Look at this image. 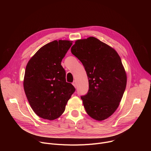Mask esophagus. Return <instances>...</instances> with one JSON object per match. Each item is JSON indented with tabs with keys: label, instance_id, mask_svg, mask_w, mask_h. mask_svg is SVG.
<instances>
[{
	"label": "esophagus",
	"instance_id": "1",
	"mask_svg": "<svg viewBox=\"0 0 151 151\" xmlns=\"http://www.w3.org/2000/svg\"><path fill=\"white\" fill-rule=\"evenodd\" d=\"M72 85L74 86V87L76 88V82L74 81L73 82H72Z\"/></svg>",
	"mask_w": 151,
	"mask_h": 151
}]
</instances>
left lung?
<instances>
[{
	"label": "left lung",
	"instance_id": "obj_1",
	"mask_svg": "<svg viewBox=\"0 0 151 151\" xmlns=\"http://www.w3.org/2000/svg\"><path fill=\"white\" fill-rule=\"evenodd\" d=\"M72 53L87 72L89 90L81 99L87 114L104 120L117 109L127 85V74L118 52L94 37L78 39Z\"/></svg>",
	"mask_w": 151,
	"mask_h": 151
}]
</instances>
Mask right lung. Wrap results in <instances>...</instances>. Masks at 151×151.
<instances>
[{"mask_svg": "<svg viewBox=\"0 0 151 151\" xmlns=\"http://www.w3.org/2000/svg\"><path fill=\"white\" fill-rule=\"evenodd\" d=\"M72 45L68 40H54L41 47L27 64L23 81L25 94L34 112L54 120L65 111L75 88L66 82L62 59Z\"/></svg>", "mask_w": 151, "mask_h": 151, "instance_id": "add662e5", "label": "right lung"}]
</instances>
